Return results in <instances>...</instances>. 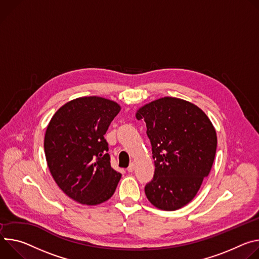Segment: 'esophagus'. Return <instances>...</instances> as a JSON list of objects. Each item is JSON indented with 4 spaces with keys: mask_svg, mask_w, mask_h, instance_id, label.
Masks as SVG:
<instances>
[{
    "mask_svg": "<svg viewBox=\"0 0 259 259\" xmlns=\"http://www.w3.org/2000/svg\"><path fill=\"white\" fill-rule=\"evenodd\" d=\"M134 169H135V164H134V163H131L130 166L127 167V171H128V173H133Z\"/></svg>",
    "mask_w": 259,
    "mask_h": 259,
    "instance_id": "esophagus-1",
    "label": "esophagus"
}]
</instances>
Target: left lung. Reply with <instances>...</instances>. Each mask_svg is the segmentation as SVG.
<instances>
[{
    "instance_id": "obj_1",
    "label": "left lung",
    "mask_w": 259,
    "mask_h": 259,
    "mask_svg": "<svg viewBox=\"0 0 259 259\" xmlns=\"http://www.w3.org/2000/svg\"><path fill=\"white\" fill-rule=\"evenodd\" d=\"M154 159L153 180L145 186L149 202L157 209L175 211L194 198L212 168L217 135L206 113L196 105L164 97L140 107Z\"/></svg>"
}]
</instances>
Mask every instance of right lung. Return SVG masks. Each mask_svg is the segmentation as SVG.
Instances as JSON below:
<instances>
[{
  "label": "right lung",
  "mask_w": 259,
  "mask_h": 259,
  "mask_svg": "<svg viewBox=\"0 0 259 259\" xmlns=\"http://www.w3.org/2000/svg\"><path fill=\"white\" fill-rule=\"evenodd\" d=\"M121 107L101 97L69 101L51 117L44 137L50 173L75 202L96 206L108 200L121 178L107 153L104 135Z\"/></svg>",
  "instance_id": "add662e5"
}]
</instances>
